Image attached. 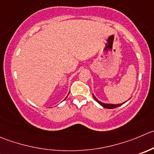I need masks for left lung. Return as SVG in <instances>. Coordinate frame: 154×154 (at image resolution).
<instances>
[{"mask_svg":"<svg viewBox=\"0 0 154 154\" xmlns=\"http://www.w3.org/2000/svg\"><path fill=\"white\" fill-rule=\"evenodd\" d=\"M92 96H93L94 99H95V101H96L98 103V104H101V105L103 107H104V108H107V109H113V108H116V107H119V106H120V105H122V104H104V103H102V102H101V101H98V100L96 98H95V95H94L93 94H92Z\"/></svg>","mask_w":154,"mask_h":154,"instance_id":"obj_1","label":"left lung"}]
</instances>
